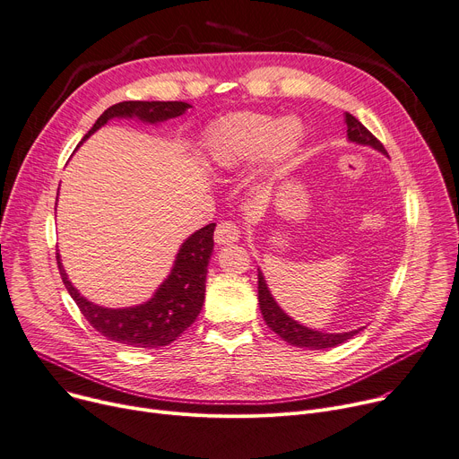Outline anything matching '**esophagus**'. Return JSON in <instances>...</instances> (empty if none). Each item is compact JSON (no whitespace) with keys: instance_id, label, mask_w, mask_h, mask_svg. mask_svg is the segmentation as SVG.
<instances>
[{"instance_id":"34e87169","label":"esophagus","mask_w":459,"mask_h":459,"mask_svg":"<svg viewBox=\"0 0 459 459\" xmlns=\"http://www.w3.org/2000/svg\"><path fill=\"white\" fill-rule=\"evenodd\" d=\"M213 239H216L218 246H225V243H234L239 239V230L234 223H220L216 227V234H213Z\"/></svg>"}]
</instances>
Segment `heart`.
I'll list each match as a JSON object with an SVG mask.
<instances>
[{"instance_id":"b5f03b06","label":"heart","mask_w":459,"mask_h":459,"mask_svg":"<svg viewBox=\"0 0 459 459\" xmlns=\"http://www.w3.org/2000/svg\"><path fill=\"white\" fill-rule=\"evenodd\" d=\"M304 138L297 117L277 121L269 114L238 112L221 117L204 136L206 164L216 171H236L262 155L264 171L281 173Z\"/></svg>"}]
</instances>
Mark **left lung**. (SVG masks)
<instances>
[{"mask_svg": "<svg viewBox=\"0 0 459 459\" xmlns=\"http://www.w3.org/2000/svg\"><path fill=\"white\" fill-rule=\"evenodd\" d=\"M345 124H347V138L349 142L359 143V145H369L377 151H380L382 155H387V151L384 149V145L365 129L359 121L345 112ZM258 304H260V310L264 316V321L267 323V326L274 332L279 333L281 338L299 349H312V351H325V349H332V347H338L345 342H349L351 338L363 328L358 330H351V332H340V333H328V332H321V330H314L304 326L300 323H297L295 319H291L281 307L277 304V300L273 299L265 279H264V273L258 269Z\"/></svg>", "mask_w": 459, "mask_h": 459, "instance_id": "8db88e82", "label": "left lung"}]
</instances>
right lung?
Here are the masks:
<instances>
[{"label": "right lung", "instance_id": "add662e5", "mask_svg": "<svg viewBox=\"0 0 459 459\" xmlns=\"http://www.w3.org/2000/svg\"><path fill=\"white\" fill-rule=\"evenodd\" d=\"M188 108L190 105L185 101H121L108 107L98 117L82 142L114 117H136L143 124L157 126L182 116ZM213 229L216 223H210L185 239L168 279L155 295L136 307L107 308L90 302L74 288L56 253L60 277L81 314L107 340L136 349L164 347L175 342L197 319L203 308L208 262L213 251Z\"/></svg>", "mask_w": 459, "mask_h": 459}]
</instances>
